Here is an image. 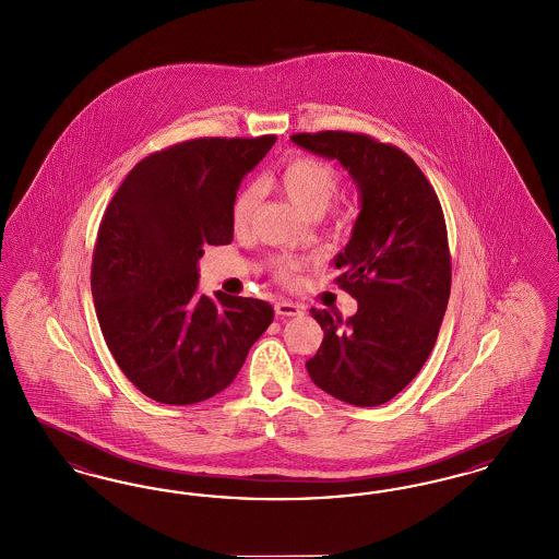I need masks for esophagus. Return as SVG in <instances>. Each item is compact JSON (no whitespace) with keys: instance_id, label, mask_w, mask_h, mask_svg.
<instances>
[{"instance_id":"34e87169","label":"esophagus","mask_w":559,"mask_h":559,"mask_svg":"<svg viewBox=\"0 0 559 559\" xmlns=\"http://www.w3.org/2000/svg\"><path fill=\"white\" fill-rule=\"evenodd\" d=\"M274 312H276V317H301L304 308L293 301H276Z\"/></svg>"}]
</instances>
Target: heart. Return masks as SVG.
<instances>
[{
    "instance_id": "heart-1",
    "label": "heart",
    "mask_w": 559,
    "mask_h": 559,
    "mask_svg": "<svg viewBox=\"0 0 559 559\" xmlns=\"http://www.w3.org/2000/svg\"><path fill=\"white\" fill-rule=\"evenodd\" d=\"M274 180L287 192L293 203L308 213L320 215L340 194L342 178L337 169L324 160L310 155H292L276 167ZM260 203V187L249 182L240 188L233 201V224L237 230H245ZM306 267V260L295 255H278L272 260V274L276 281L293 285L297 272Z\"/></svg>"
}]
</instances>
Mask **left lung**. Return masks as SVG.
<instances>
[{
    "instance_id": "left-lung-1",
    "label": "left lung",
    "mask_w": 559,
    "mask_h": 559,
    "mask_svg": "<svg viewBox=\"0 0 559 559\" xmlns=\"http://www.w3.org/2000/svg\"><path fill=\"white\" fill-rule=\"evenodd\" d=\"M293 142L337 159L360 188L362 210L335 285L358 312L314 310L324 340L306 362L322 392L354 406L394 399L426 365L451 295L442 205L426 174L399 146L356 132L293 133Z\"/></svg>"
}]
</instances>
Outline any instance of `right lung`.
<instances>
[{
	"instance_id": "add662e5",
	"label": "right lung",
	"mask_w": 559,
	"mask_h": 559,
	"mask_svg": "<svg viewBox=\"0 0 559 559\" xmlns=\"http://www.w3.org/2000/svg\"><path fill=\"white\" fill-rule=\"evenodd\" d=\"M276 135L194 138L140 160L103 215L92 295L119 369L148 399H212L274 319L267 301L197 292L207 245L233 240L240 180Z\"/></svg>"
}]
</instances>
